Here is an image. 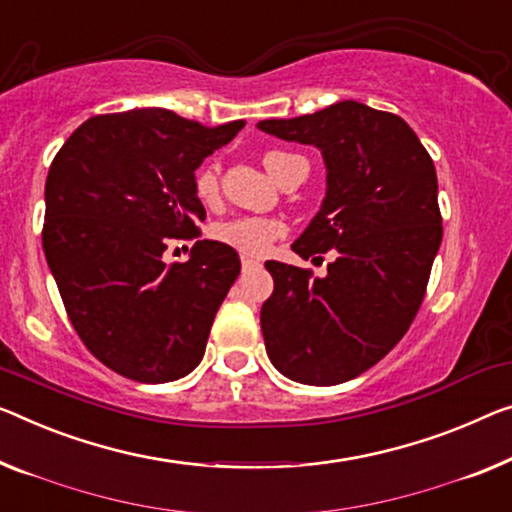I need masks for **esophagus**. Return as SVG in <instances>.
<instances>
[{
	"label": "esophagus",
	"instance_id": "obj_1",
	"mask_svg": "<svg viewBox=\"0 0 512 512\" xmlns=\"http://www.w3.org/2000/svg\"><path fill=\"white\" fill-rule=\"evenodd\" d=\"M259 262H255V259H250V257H241V269L243 271H253V269H259Z\"/></svg>",
	"mask_w": 512,
	"mask_h": 512
}]
</instances>
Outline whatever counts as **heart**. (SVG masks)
<instances>
[{
	"instance_id": "b5f03b06",
	"label": "heart",
	"mask_w": 512,
	"mask_h": 512,
	"mask_svg": "<svg viewBox=\"0 0 512 512\" xmlns=\"http://www.w3.org/2000/svg\"><path fill=\"white\" fill-rule=\"evenodd\" d=\"M280 156H285V154H280V151H271V154H266V158H264L266 170L271 172L273 163H276ZM193 188H195V195L200 202H204V204L216 202V197H218L216 167L213 165L200 167L195 174ZM285 232H287V227L278 218L241 216V218L225 220V223H218L216 227H213V239H216L218 243H223V246H230L232 250L241 253L243 257L259 259V257L271 253L273 243L282 239Z\"/></svg>"
}]
</instances>
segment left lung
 Segmentation results:
<instances>
[{
    "mask_svg": "<svg viewBox=\"0 0 512 512\" xmlns=\"http://www.w3.org/2000/svg\"><path fill=\"white\" fill-rule=\"evenodd\" d=\"M257 128L322 151L324 204L292 250L335 255L324 278L264 264L273 276L259 315L266 354L301 384H342L391 352L421 308L444 234L437 170L407 121L356 101Z\"/></svg>",
    "mask_w": 512,
    "mask_h": 512,
    "instance_id": "1",
    "label": "left lung"
}]
</instances>
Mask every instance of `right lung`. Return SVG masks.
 Instances as JSON below:
<instances>
[{"label": "right lung", "mask_w": 512, "mask_h": 512, "mask_svg": "<svg viewBox=\"0 0 512 512\" xmlns=\"http://www.w3.org/2000/svg\"><path fill=\"white\" fill-rule=\"evenodd\" d=\"M241 128H207L160 108L98 114L52 160L45 259L80 340L121 377L163 384L202 361L241 259L207 239L188 262L165 264L163 253L174 239L200 236L207 211L195 170Z\"/></svg>", "instance_id": "right-lung-1"}]
</instances>
